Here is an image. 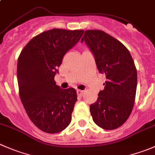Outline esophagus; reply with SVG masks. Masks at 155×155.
<instances>
[{
	"label": "esophagus",
	"instance_id": "obj_1",
	"mask_svg": "<svg viewBox=\"0 0 155 155\" xmlns=\"http://www.w3.org/2000/svg\"><path fill=\"white\" fill-rule=\"evenodd\" d=\"M76 93H77V94L79 96H82V94H83V91H82V90H79L78 89L77 91H76Z\"/></svg>",
	"mask_w": 155,
	"mask_h": 155
}]
</instances>
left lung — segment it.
I'll return each instance as SVG.
<instances>
[{"mask_svg": "<svg viewBox=\"0 0 155 155\" xmlns=\"http://www.w3.org/2000/svg\"><path fill=\"white\" fill-rule=\"evenodd\" d=\"M81 42L88 46L99 73L106 76L104 89L90 105L93 121L104 130H115L133 110L137 88L134 61L122 43L101 30L85 31Z\"/></svg>", "mask_w": 155, "mask_h": 155, "instance_id": "1", "label": "left lung"}]
</instances>
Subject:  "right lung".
Wrapping results in <instances>:
<instances>
[{"label": "right lung", "mask_w": 155, "mask_h": 155, "mask_svg": "<svg viewBox=\"0 0 155 155\" xmlns=\"http://www.w3.org/2000/svg\"><path fill=\"white\" fill-rule=\"evenodd\" d=\"M84 30L54 28L38 35L21 51L17 62L19 97L31 122L47 133L65 130L77 101L73 88L64 89L54 82L58 67Z\"/></svg>", "instance_id": "obj_1"}]
</instances>
